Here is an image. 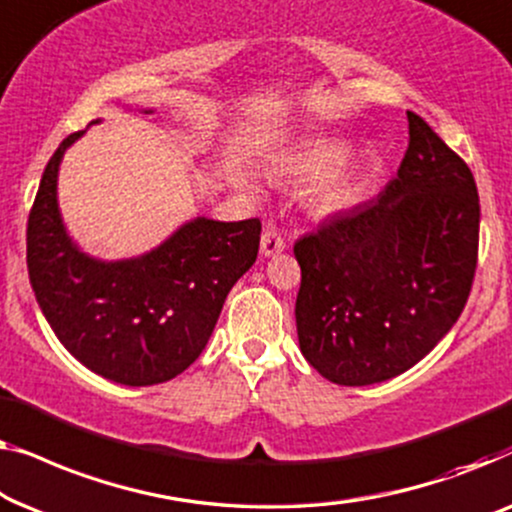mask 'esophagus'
I'll use <instances>...</instances> for the list:
<instances>
[{
  "label": "esophagus",
  "instance_id": "1",
  "mask_svg": "<svg viewBox=\"0 0 512 512\" xmlns=\"http://www.w3.org/2000/svg\"><path fill=\"white\" fill-rule=\"evenodd\" d=\"M259 250H262L264 257H273L285 250V239L283 234L278 232L276 227H266L262 234V243H259Z\"/></svg>",
  "mask_w": 512,
  "mask_h": 512
}]
</instances>
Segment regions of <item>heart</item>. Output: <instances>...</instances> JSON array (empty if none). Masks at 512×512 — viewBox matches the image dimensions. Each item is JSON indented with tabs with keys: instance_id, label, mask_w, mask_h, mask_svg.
<instances>
[{
	"instance_id": "obj_1",
	"label": "heart",
	"mask_w": 512,
	"mask_h": 512,
	"mask_svg": "<svg viewBox=\"0 0 512 512\" xmlns=\"http://www.w3.org/2000/svg\"><path fill=\"white\" fill-rule=\"evenodd\" d=\"M345 143L338 139H313L276 164V174L294 185H313L311 206L320 215L350 208L362 192V167L352 160L340 162Z\"/></svg>"
}]
</instances>
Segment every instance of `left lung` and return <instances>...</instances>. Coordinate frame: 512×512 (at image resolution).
Masks as SVG:
<instances>
[{
  "mask_svg": "<svg viewBox=\"0 0 512 512\" xmlns=\"http://www.w3.org/2000/svg\"><path fill=\"white\" fill-rule=\"evenodd\" d=\"M408 150L376 199L294 243L299 348L320 376L362 387L415 366L462 315L480 201L455 150L408 111Z\"/></svg>",
  "mask_w": 512,
  "mask_h": 512,
  "instance_id": "1",
  "label": "left lung"
}]
</instances>
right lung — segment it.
Returning <instances> with one entry per match:
<instances>
[{
	"label": "right lung",
	"mask_w": 512,
	"mask_h": 512,
	"mask_svg": "<svg viewBox=\"0 0 512 512\" xmlns=\"http://www.w3.org/2000/svg\"><path fill=\"white\" fill-rule=\"evenodd\" d=\"M97 122V120H95ZM81 132L60 143L27 220V271L50 329L83 366L120 385H157L206 348L229 290L255 264L262 222H187L153 253L99 262L64 232L57 169Z\"/></svg>",
	"instance_id": "add662e5"
}]
</instances>
